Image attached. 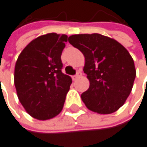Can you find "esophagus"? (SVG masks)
Masks as SVG:
<instances>
[{"label": "esophagus", "instance_id": "34e87169", "mask_svg": "<svg viewBox=\"0 0 147 147\" xmlns=\"http://www.w3.org/2000/svg\"><path fill=\"white\" fill-rule=\"evenodd\" d=\"M80 77H82V72H81V70H78V71L77 72L76 76H74L72 78H73V80H76V79H78V78H80Z\"/></svg>", "mask_w": 147, "mask_h": 147}]
</instances>
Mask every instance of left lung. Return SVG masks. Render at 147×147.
Masks as SVG:
<instances>
[{"mask_svg": "<svg viewBox=\"0 0 147 147\" xmlns=\"http://www.w3.org/2000/svg\"><path fill=\"white\" fill-rule=\"evenodd\" d=\"M68 40L85 57L84 72L90 81L88 90L81 95L85 106L97 114L117 111L129 96L136 77L128 51L115 39L99 33L75 34Z\"/></svg>", "mask_w": 147, "mask_h": 147, "instance_id": "obj_1", "label": "left lung"}]
</instances>
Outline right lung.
I'll list each match as a JSON object with an SVG mask.
<instances>
[{
    "label": "right lung",
    "mask_w": 147,
    "mask_h": 147,
    "mask_svg": "<svg viewBox=\"0 0 147 147\" xmlns=\"http://www.w3.org/2000/svg\"><path fill=\"white\" fill-rule=\"evenodd\" d=\"M67 41L65 34L41 35L23 49L16 61L14 86L19 101L37 120L52 119L63 108L72 83L61 70V54Z\"/></svg>",
    "instance_id": "add662e5"
}]
</instances>
